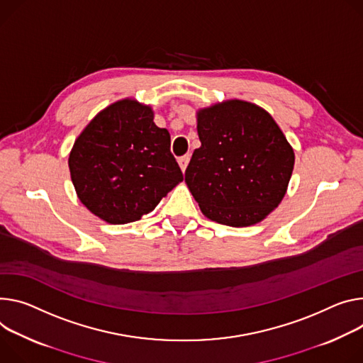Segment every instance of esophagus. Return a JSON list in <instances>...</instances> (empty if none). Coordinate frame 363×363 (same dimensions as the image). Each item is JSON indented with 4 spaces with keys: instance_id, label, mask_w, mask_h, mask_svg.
Wrapping results in <instances>:
<instances>
[{
    "instance_id": "obj_1",
    "label": "esophagus",
    "mask_w": 363,
    "mask_h": 363,
    "mask_svg": "<svg viewBox=\"0 0 363 363\" xmlns=\"http://www.w3.org/2000/svg\"><path fill=\"white\" fill-rule=\"evenodd\" d=\"M189 159H191V155H189V153H188V155H184V156H181V157L178 159L179 167H181V169H182L184 172H185V169H186V167H188Z\"/></svg>"
}]
</instances>
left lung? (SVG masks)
Listing matches in <instances>:
<instances>
[{
    "mask_svg": "<svg viewBox=\"0 0 363 363\" xmlns=\"http://www.w3.org/2000/svg\"><path fill=\"white\" fill-rule=\"evenodd\" d=\"M199 138L185 182L203 214L232 227L265 218L282 201L294 150L263 108L232 100L199 111Z\"/></svg>",
    "mask_w": 363,
    "mask_h": 363,
    "instance_id": "8db88e82",
    "label": "left lung"
}]
</instances>
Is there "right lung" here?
<instances>
[{
    "label": "right lung",
    "mask_w": 363,
    "mask_h": 363,
    "mask_svg": "<svg viewBox=\"0 0 363 363\" xmlns=\"http://www.w3.org/2000/svg\"><path fill=\"white\" fill-rule=\"evenodd\" d=\"M81 203L111 224L138 221L184 179L167 128L152 108L121 100L84 128L69 155Z\"/></svg>",
    "instance_id": "obj_1"
}]
</instances>
